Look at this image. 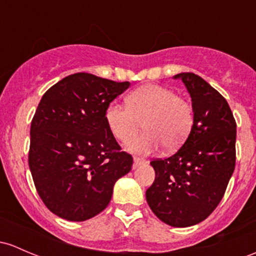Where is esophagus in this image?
Listing matches in <instances>:
<instances>
[{"label":"esophagus","mask_w":256,"mask_h":256,"mask_svg":"<svg viewBox=\"0 0 256 256\" xmlns=\"http://www.w3.org/2000/svg\"><path fill=\"white\" fill-rule=\"evenodd\" d=\"M147 160H144V158H140V157H134V166H141V164H144Z\"/></svg>","instance_id":"1"}]
</instances>
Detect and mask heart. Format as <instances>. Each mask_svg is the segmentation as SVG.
<instances>
[{
	"label": "heart",
	"instance_id": "1",
	"mask_svg": "<svg viewBox=\"0 0 256 256\" xmlns=\"http://www.w3.org/2000/svg\"><path fill=\"white\" fill-rule=\"evenodd\" d=\"M106 120L112 135L124 144L131 141L144 124L146 132L131 142L128 148L148 154L160 144L174 150L186 141L194 124V109L188 99L170 88L146 84L128 94L126 106L109 104Z\"/></svg>",
	"mask_w": 256,
	"mask_h": 256
}]
</instances>
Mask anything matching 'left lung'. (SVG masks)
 <instances>
[{"instance_id": "1", "label": "left lung", "mask_w": 256, "mask_h": 256, "mask_svg": "<svg viewBox=\"0 0 256 256\" xmlns=\"http://www.w3.org/2000/svg\"><path fill=\"white\" fill-rule=\"evenodd\" d=\"M182 78L192 102L194 124L180 150L153 160L154 182L146 192L153 214L172 227L206 220L218 206L236 166V124L227 100L192 72Z\"/></svg>"}]
</instances>
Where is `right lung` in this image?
Masks as SVG:
<instances>
[{
	"label": "right lung",
	"mask_w": 256,
	"mask_h": 256,
	"mask_svg": "<svg viewBox=\"0 0 256 256\" xmlns=\"http://www.w3.org/2000/svg\"><path fill=\"white\" fill-rule=\"evenodd\" d=\"M128 82L78 72L45 92L32 120L28 163L45 206L80 222L109 205L115 182L131 170L106 120L108 106Z\"/></svg>",
	"instance_id": "obj_1"
}]
</instances>
